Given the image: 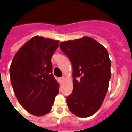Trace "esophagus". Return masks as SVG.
Instances as JSON below:
<instances>
[{
  "label": "esophagus",
  "instance_id": "1",
  "mask_svg": "<svg viewBox=\"0 0 132 132\" xmlns=\"http://www.w3.org/2000/svg\"><path fill=\"white\" fill-rule=\"evenodd\" d=\"M65 80V78L64 77H62V78H60V81H61V83H63V81Z\"/></svg>",
  "mask_w": 132,
  "mask_h": 132
}]
</instances>
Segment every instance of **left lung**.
<instances>
[{"mask_svg": "<svg viewBox=\"0 0 132 132\" xmlns=\"http://www.w3.org/2000/svg\"><path fill=\"white\" fill-rule=\"evenodd\" d=\"M60 48L73 66V90L66 98L68 107L76 116L89 117L100 108L108 92L111 77L108 51L87 36L61 42Z\"/></svg>", "mask_w": 132, "mask_h": 132, "instance_id": "obj_1", "label": "left lung"}]
</instances>
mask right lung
<instances>
[{
    "mask_svg": "<svg viewBox=\"0 0 132 132\" xmlns=\"http://www.w3.org/2000/svg\"><path fill=\"white\" fill-rule=\"evenodd\" d=\"M59 44V40L36 36L13 57L10 68L12 86L19 103L31 115L47 114L59 93L51 62Z\"/></svg>",
    "mask_w": 132,
    "mask_h": 132,
    "instance_id": "obj_1",
    "label": "right lung"
}]
</instances>
